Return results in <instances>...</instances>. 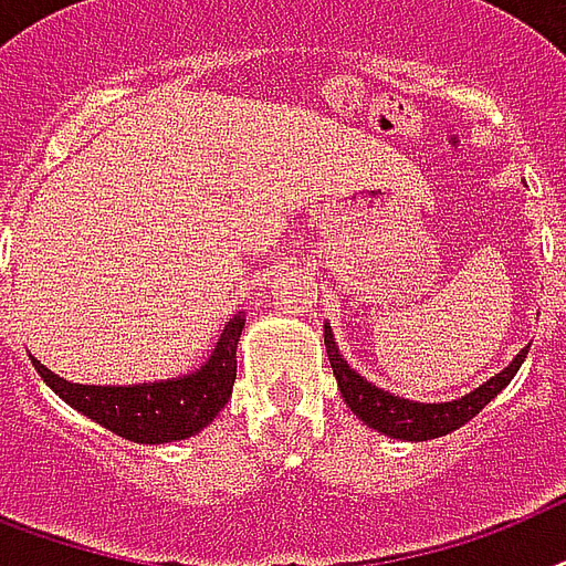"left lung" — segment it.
Returning <instances> with one entry per match:
<instances>
[{
	"mask_svg": "<svg viewBox=\"0 0 566 566\" xmlns=\"http://www.w3.org/2000/svg\"><path fill=\"white\" fill-rule=\"evenodd\" d=\"M324 345H327V360H331V369L336 375L339 392H343L345 405L352 407V413L363 424L384 433V437L407 442H424L458 431L461 424L470 422L472 416L484 410L514 380V375L523 366L525 354H528V348H523L505 369L484 380L481 387H475L467 396L451 398V401H410V398L396 396V392L375 387L371 380L363 378L360 371L343 357L327 322H324Z\"/></svg>",
	"mask_w": 566,
	"mask_h": 566,
	"instance_id": "left-lung-1",
	"label": "left lung"
}]
</instances>
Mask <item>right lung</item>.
Masks as SVG:
<instances>
[{"mask_svg":"<svg viewBox=\"0 0 566 566\" xmlns=\"http://www.w3.org/2000/svg\"><path fill=\"white\" fill-rule=\"evenodd\" d=\"M242 331L244 313H239L223 324L221 339L214 343L209 360L200 369L179 375V378L124 384V387L120 384L117 387L73 384L67 378H59L41 360H34L32 354L29 357L43 384L64 405L124 440L161 446V442L188 440L200 433L230 401L235 380V348H239Z\"/></svg>","mask_w":566,"mask_h":566,"instance_id":"add662e5","label":"right lung"}]
</instances>
